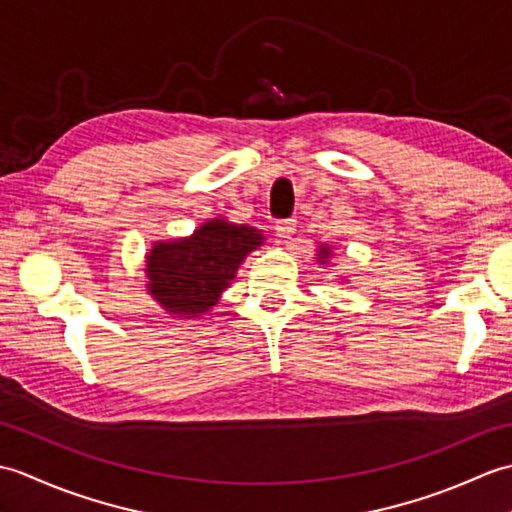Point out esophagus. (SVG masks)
<instances>
[{
    "mask_svg": "<svg viewBox=\"0 0 512 512\" xmlns=\"http://www.w3.org/2000/svg\"><path fill=\"white\" fill-rule=\"evenodd\" d=\"M275 231H277V237L281 239V242L290 244L292 235H295V231H297V222L295 220H279L277 226H275Z\"/></svg>",
    "mask_w": 512,
    "mask_h": 512,
    "instance_id": "34e87169",
    "label": "esophagus"
}]
</instances>
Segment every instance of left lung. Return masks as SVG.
<instances>
[{
    "mask_svg": "<svg viewBox=\"0 0 512 512\" xmlns=\"http://www.w3.org/2000/svg\"><path fill=\"white\" fill-rule=\"evenodd\" d=\"M317 253H319V257H317V262H319V264H325V262H328V259L332 257V250H330V246H328V244H325V246H319Z\"/></svg>",
    "mask_w": 512,
    "mask_h": 512,
    "instance_id": "left-lung-1",
    "label": "left lung"
}]
</instances>
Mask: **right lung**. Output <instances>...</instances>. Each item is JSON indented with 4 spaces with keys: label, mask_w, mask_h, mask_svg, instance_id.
Instances as JSON below:
<instances>
[{
    "label": "right lung",
    "mask_w": 512,
    "mask_h": 512,
    "mask_svg": "<svg viewBox=\"0 0 512 512\" xmlns=\"http://www.w3.org/2000/svg\"><path fill=\"white\" fill-rule=\"evenodd\" d=\"M262 244V231L226 220L204 222L189 237L156 242L145 266L149 295L169 314L200 317L220 301L246 255Z\"/></svg>",
    "instance_id": "add662e5"
}]
</instances>
